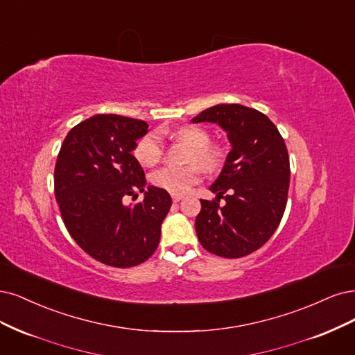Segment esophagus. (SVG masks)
<instances>
[{
    "mask_svg": "<svg viewBox=\"0 0 355 355\" xmlns=\"http://www.w3.org/2000/svg\"><path fill=\"white\" fill-rule=\"evenodd\" d=\"M182 199V196L181 194H173V200L177 203V202H180Z\"/></svg>",
    "mask_w": 355,
    "mask_h": 355,
    "instance_id": "esophagus-1",
    "label": "esophagus"
}]
</instances>
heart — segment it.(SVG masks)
I'll list each match as a JSON object with an SVG mask.
<instances>
[{"instance_id":"1","label":"heart","mask_w":355,"mask_h":355,"mask_svg":"<svg viewBox=\"0 0 355 355\" xmlns=\"http://www.w3.org/2000/svg\"><path fill=\"white\" fill-rule=\"evenodd\" d=\"M174 137L184 141L191 147V153L189 156V162H193L187 166H173L166 165L161 169L155 171L152 174V182L173 194H182L189 191L200 180L199 164L208 173L220 171L224 165L225 155L224 150L216 144L211 143V135L207 130L196 125H184L174 131ZM134 156L141 165L153 166L164 156V143L161 135L157 132H148L139 140L134 148ZM196 162L198 164L193 165Z\"/></svg>"}]
</instances>
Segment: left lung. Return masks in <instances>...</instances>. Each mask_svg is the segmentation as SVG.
<instances>
[{"instance_id":"8db88e82","label":"left lung","mask_w":355,"mask_h":355,"mask_svg":"<svg viewBox=\"0 0 355 355\" xmlns=\"http://www.w3.org/2000/svg\"><path fill=\"white\" fill-rule=\"evenodd\" d=\"M191 122L218 123L232 144L221 174L209 187L215 200H200L194 224L199 242L218 257H246L264 245L282 221L291 177L288 148L264 113L242 105L212 106Z\"/></svg>"}]
</instances>
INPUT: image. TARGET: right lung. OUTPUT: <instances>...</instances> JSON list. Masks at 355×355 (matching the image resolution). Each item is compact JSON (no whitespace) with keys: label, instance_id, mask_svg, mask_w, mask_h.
Wrapping results in <instances>:
<instances>
[{"label":"right lung","instance_id":"right-lung-1","mask_svg":"<svg viewBox=\"0 0 355 355\" xmlns=\"http://www.w3.org/2000/svg\"><path fill=\"white\" fill-rule=\"evenodd\" d=\"M144 121L96 115L73 127L54 168V193L67 232L83 250L118 268L150 258L161 240V225L173 205L166 190L148 186L132 155L147 134ZM145 199L132 207L127 196Z\"/></svg>","mask_w":355,"mask_h":355}]
</instances>
